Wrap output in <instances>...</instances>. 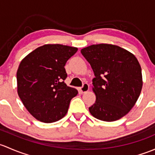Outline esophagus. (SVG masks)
I'll list each match as a JSON object with an SVG mask.
<instances>
[{"mask_svg":"<svg viewBox=\"0 0 155 155\" xmlns=\"http://www.w3.org/2000/svg\"><path fill=\"white\" fill-rule=\"evenodd\" d=\"M89 86L88 84H84V85H83V87H81V88H80V90H81V92H82V93H85L87 91H89Z\"/></svg>","mask_w":155,"mask_h":155,"instance_id":"obj_1","label":"esophagus"}]
</instances>
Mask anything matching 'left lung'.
Returning a JSON list of instances; mask_svg holds the SVG:
<instances>
[{"mask_svg": "<svg viewBox=\"0 0 155 155\" xmlns=\"http://www.w3.org/2000/svg\"><path fill=\"white\" fill-rule=\"evenodd\" d=\"M81 54L94 71L92 90L96 96L89 110L105 122L125 116L133 108L143 87L141 66L133 54L111 44L92 45Z\"/></svg>", "mask_w": 155, "mask_h": 155, "instance_id": "left-lung-1", "label": "left lung"}]
</instances>
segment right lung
Masks as SVG:
<instances>
[{"instance_id":"right-lung-1","label":"right lung","mask_w":155,"mask_h":155,"mask_svg":"<svg viewBox=\"0 0 155 155\" xmlns=\"http://www.w3.org/2000/svg\"><path fill=\"white\" fill-rule=\"evenodd\" d=\"M77 48L47 44L30 52L17 71V92L24 106L35 119L45 123L57 122L68 112L76 89L64 83V66Z\"/></svg>"}]
</instances>
